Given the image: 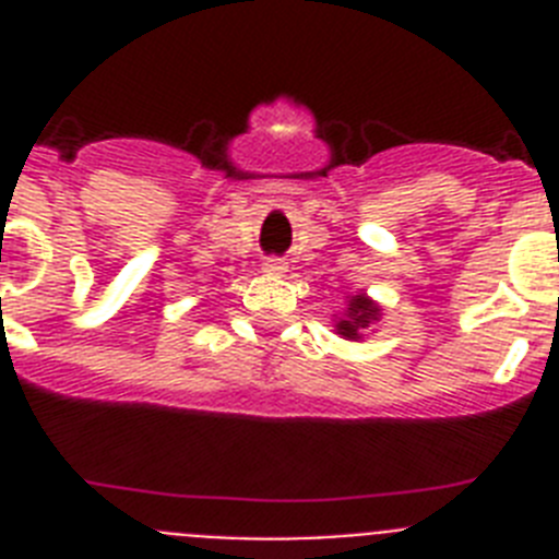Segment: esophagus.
Returning <instances> with one entry per match:
<instances>
[{"label": "esophagus", "instance_id": "1", "mask_svg": "<svg viewBox=\"0 0 559 559\" xmlns=\"http://www.w3.org/2000/svg\"><path fill=\"white\" fill-rule=\"evenodd\" d=\"M285 269H288V265H285V260H280V257H269L263 263V271L271 276H283Z\"/></svg>", "mask_w": 559, "mask_h": 559}]
</instances>
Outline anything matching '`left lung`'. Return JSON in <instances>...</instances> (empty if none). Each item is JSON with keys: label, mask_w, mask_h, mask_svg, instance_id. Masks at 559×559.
<instances>
[{"label": "left lung", "mask_w": 559, "mask_h": 559, "mask_svg": "<svg viewBox=\"0 0 559 559\" xmlns=\"http://www.w3.org/2000/svg\"><path fill=\"white\" fill-rule=\"evenodd\" d=\"M380 316H383V308L374 302L372 296L349 294L347 305H344V313H335L333 328L341 338L364 341L367 330H372L380 322Z\"/></svg>", "instance_id": "left-lung-1"}]
</instances>
